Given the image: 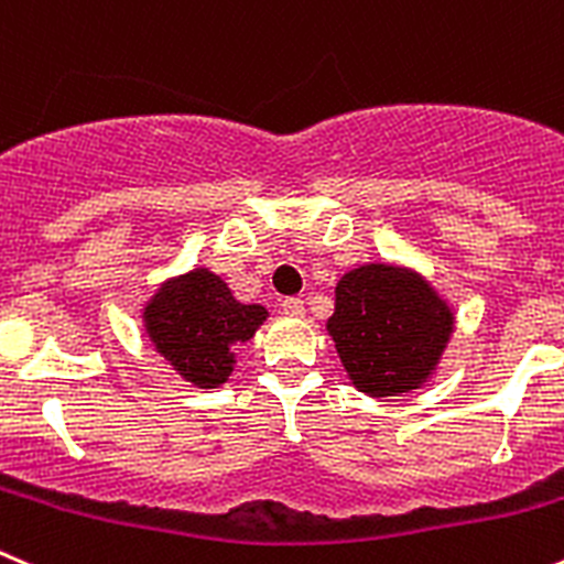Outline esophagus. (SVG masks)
<instances>
[{
	"label": "esophagus",
	"mask_w": 564,
	"mask_h": 564,
	"mask_svg": "<svg viewBox=\"0 0 564 564\" xmlns=\"http://www.w3.org/2000/svg\"><path fill=\"white\" fill-rule=\"evenodd\" d=\"M282 313L291 315V318H302V315H304V302H302V299H296V296L285 299V302H282Z\"/></svg>",
	"instance_id": "obj_1"
}]
</instances>
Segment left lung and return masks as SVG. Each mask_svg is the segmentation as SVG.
Here are the masks:
<instances>
[{
  "mask_svg": "<svg viewBox=\"0 0 564 564\" xmlns=\"http://www.w3.org/2000/svg\"><path fill=\"white\" fill-rule=\"evenodd\" d=\"M326 332L354 388L384 399L417 390L437 371L454 313L421 273L368 262L340 276Z\"/></svg>",
  "mask_w": 564,
  "mask_h": 564,
  "instance_id": "left-lung-1",
  "label": "left lung"
}]
</instances>
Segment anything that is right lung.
<instances>
[{"instance_id": "add662e5", "label": "right lung", "mask_w": 564, "mask_h": 564, "mask_svg": "<svg viewBox=\"0 0 564 564\" xmlns=\"http://www.w3.org/2000/svg\"><path fill=\"white\" fill-rule=\"evenodd\" d=\"M268 318L260 304H240L221 276L193 268L169 279L143 307V326L174 371L202 390L221 388L235 371V348Z\"/></svg>"}]
</instances>
